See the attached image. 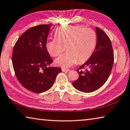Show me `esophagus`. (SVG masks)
<instances>
[{
	"label": "esophagus",
	"mask_w": 130,
	"mask_h": 130,
	"mask_svg": "<svg viewBox=\"0 0 130 130\" xmlns=\"http://www.w3.org/2000/svg\"><path fill=\"white\" fill-rule=\"evenodd\" d=\"M62 72H69V71H70V69H64V68H62Z\"/></svg>",
	"instance_id": "obj_1"
}]
</instances>
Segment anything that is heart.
<instances>
[{"mask_svg":"<svg viewBox=\"0 0 130 130\" xmlns=\"http://www.w3.org/2000/svg\"><path fill=\"white\" fill-rule=\"evenodd\" d=\"M53 39L48 40L46 47L50 56L58 57L55 62L62 68H68L77 63L88 60L96 45V34L92 28L80 25H65L57 27Z\"/></svg>","mask_w":130,"mask_h":130,"instance_id":"obj_1","label":"heart"}]
</instances>
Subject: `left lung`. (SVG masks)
<instances>
[{"instance_id":"1","label":"left lung","mask_w":130,"mask_h":130,"mask_svg":"<svg viewBox=\"0 0 130 130\" xmlns=\"http://www.w3.org/2000/svg\"><path fill=\"white\" fill-rule=\"evenodd\" d=\"M96 32L97 42L94 51L88 60L76 70L79 77L72 83L76 89L86 93L96 91L104 84L111 73L114 61L108 36L98 27Z\"/></svg>"}]
</instances>
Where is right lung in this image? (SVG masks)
<instances>
[{"label":"right lung","instance_id":"obj_1","mask_svg":"<svg viewBox=\"0 0 130 130\" xmlns=\"http://www.w3.org/2000/svg\"><path fill=\"white\" fill-rule=\"evenodd\" d=\"M52 25H39L26 30L15 43L12 62L15 74L23 87L34 93L47 91L61 72L52 63L46 43Z\"/></svg>","mask_w":130,"mask_h":130}]
</instances>
